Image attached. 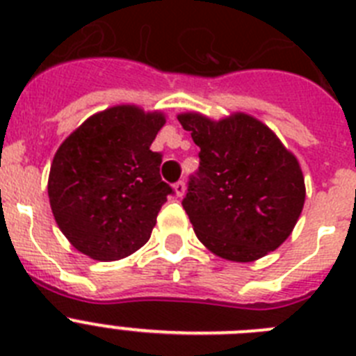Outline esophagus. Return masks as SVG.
I'll return each instance as SVG.
<instances>
[{
  "label": "esophagus",
  "instance_id": "1",
  "mask_svg": "<svg viewBox=\"0 0 356 356\" xmlns=\"http://www.w3.org/2000/svg\"><path fill=\"white\" fill-rule=\"evenodd\" d=\"M175 193H176V196L178 197H181L185 194V181H176L175 184Z\"/></svg>",
  "mask_w": 356,
  "mask_h": 356
}]
</instances>
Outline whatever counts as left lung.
<instances>
[{"instance_id":"1","label":"left lung","mask_w":356,"mask_h":356,"mask_svg":"<svg viewBox=\"0 0 356 356\" xmlns=\"http://www.w3.org/2000/svg\"><path fill=\"white\" fill-rule=\"evenodd\" d=\"M178 121L200 146V168L181 201L197 238L232 262H253L282 246L305 203L296 156L248 114L210 121L188 112Z\"/></svg>"}]
</instances>
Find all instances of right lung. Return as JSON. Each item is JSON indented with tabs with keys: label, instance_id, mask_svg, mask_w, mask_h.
Masks as SVG:
<instances>
[{
	"label": "right lung",
	"instance_id": "1",
	"mask_svg": "<svg viewBox=\"0 0 356 356\" xmlns=\"http://www.w3.org/2000/svg\"><path fill=\"white\" fill-rule=\"evenodd\" d=\"M160 112L119 105L90 115L56 149L48 180L53 216L72 246L102 262L124 259L151 237L172 194L151 143Z\"/></svg>",
	"mask_w": 356,
	"mask_h": 356
}]
</instances>
